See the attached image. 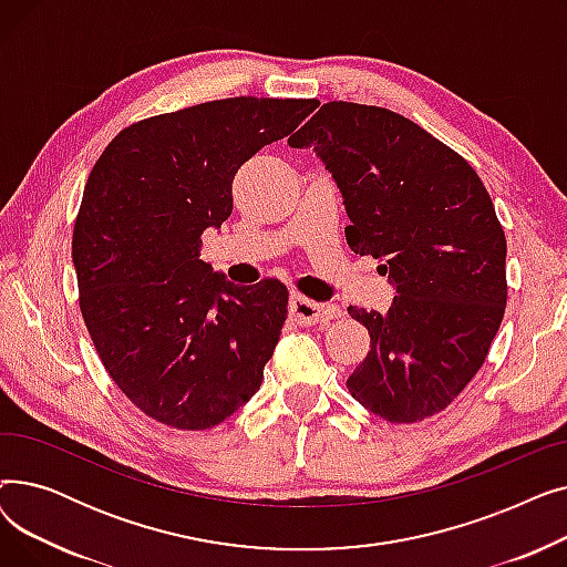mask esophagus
<instances>
[{
    "label": "esophagus",
    "instance_id": "1",
    "mask_svg": "<svg viewBox=\"0 0 567 567\" xmlns=\"http://www.w3.org/2000/svg\"><path fill=\"white\" fill-rule=\"evenodd\" d=\"M289 312L299 319V323L303 326H317V323H326L336 317H340V308L331 306V303H317L306 299L301 293H293L289 301Z\"/></svg>",
    "mask_w": 567,
    "mask_h": 567
}]
</instances>
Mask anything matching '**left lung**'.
<instances>
[{
    "label": "left lung",
    "mask_w": 567,
    "mask_h": 567,
    "mask_svg": "<svg viewBox=\"0 0 567 567\" xmlns=\"http://www.w3.org/2000/svg\"><path fill=\"white\" fill-rule=\"evenodd\" d=\"M289 144L315 146L342 193L349 248L381 259L398 289L389 312L349 306L370 333L351 398L389 423L430 419L483 368L508 301L487 188L451 146L377 105L323 103Z\"/></svg>",
    "instance_id": "1"
}]
</instances>
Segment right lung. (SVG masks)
I'll list each match as a JSON object with an SVG mask.
<instances>
[{
	"label": "right lung",
	"instance_id": "obj_1",
	"mask_svg": "<svg viewBox=\"0 0 567 567\" xmlns=\"http://www.w3.org/2000/svg\"><path fill=\"white\" fill-rule=\"evenodd\" d=\"M317 105L236 96L148 116L89 174L73 229L80 310L107 374L148 419L199 432L259 391L289 291L214 274L199 236L229 218L238 167Z\"/></svg>",
	"mask_w": 567,
	"mask_h": 567
}]
</instances>
